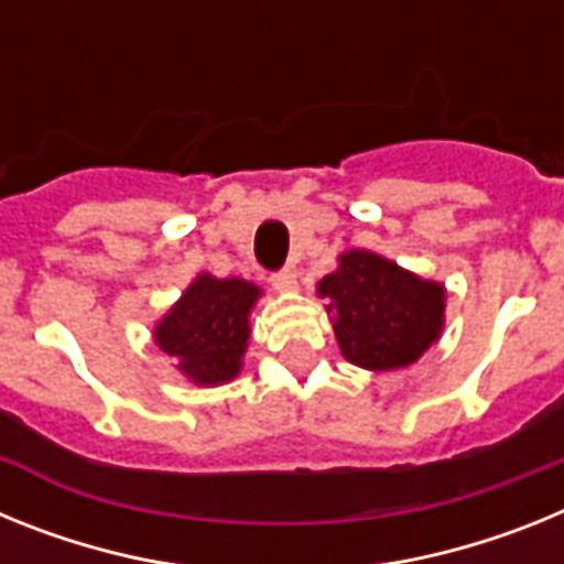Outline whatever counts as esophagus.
<instances>
[{
	"mask_svg": "<svg viewBox=\"0 0 564 564\" xmlns=\"http://www.w3.org/2000/svg\"><path fill=\"white\" fill-rule=\"evenodd\" d=\"M271 285L276 288L279 293L296 291V271H293V268H282V271L271 273Z\"/></svg>",
	"mask_w": 564,
	"mask_h": 564,
	"instance_id": "esophagus-1",
	"label": "esophagus"
}]
</instances>
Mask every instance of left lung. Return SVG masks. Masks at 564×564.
Instances as JSON below:
<instances>
[{"mask_svg": "<svg viewBox=\"0 0 564 564\" xmlns=\"http://www.w3.org/2000/svg\"><path fill=\"white\" fill-rule=\"evenodd\" d=\"M330 299L338 350L364 370L410 367L441 338L446 291L441 282L403 271L372 251L338 257V268L316 285Z\"/></svg>", "mask_w": 564, "mask_h": 564, "instance_id": "1", "label": "left lung"}]
</instances>
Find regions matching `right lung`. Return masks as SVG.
Segmentation results:
<instances>
[{
  "label": "right lung",
  "instance_id": "add662e5",
  "mask_svg": "<svg viewBox=\"0 0 564 564\" xmlns=\"http://www.w3.org/2000/svg\"><path fill=\"white\" fill-rule=\"evenodd\" d=\"M262 296L246 279L200 273L154 327V344L177 358V370L200 387H217L242 370L251 311Z\"/></svg>",
  "mask_w": 564,
  "mask_h": 564
}]
</instances>
